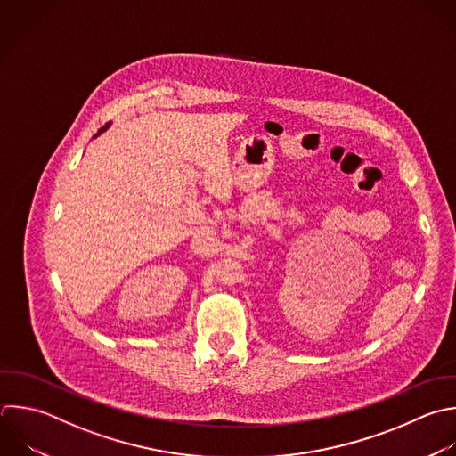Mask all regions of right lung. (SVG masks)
Here are the masks:
<instances>
[{
  "mask_svg": "<svg viewBox=\"0 0 456 456\" xmlns=\"http://www.w3.org/2000/svg\"><path fill=\"white\" fill-rule=\"evenodd\" d=\"M109 126H110V125H105V126H103V128H102V130H100V132H98V134H96V135H94V137H98V135H100V134H103V132H105V130H107V128H109Z\"/></svg>",
  "mask_w": 456,
  "mask_h": 456,
  "instance_id": "1",
  "label": "right lung"
}]
</instances>
